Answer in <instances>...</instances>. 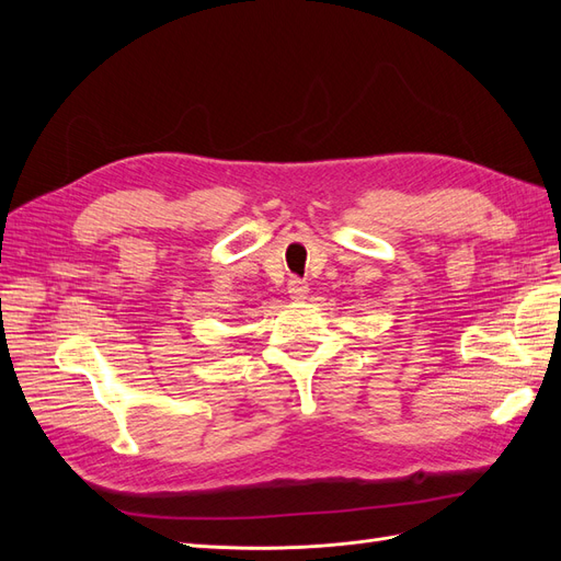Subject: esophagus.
Returning <instances> with one entry per match:
<instances>
[{
	"mask_svg": "<svg viewBox=\"0 0 561 561\" xmlns=\"http://www.w3.org/2000/svg\"><path fill=\"white\" fill-rule=\"evenodd\" d=\"M287 293H290L293 299H304L309 295V285H307V280H301V278H290V280H287Z\"/></svg>",
	"mask_w": 561,
	"mask_h": 561,
	"instance_id": "34e87169",
	"label": "esophagus"
}]
</instances>
